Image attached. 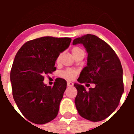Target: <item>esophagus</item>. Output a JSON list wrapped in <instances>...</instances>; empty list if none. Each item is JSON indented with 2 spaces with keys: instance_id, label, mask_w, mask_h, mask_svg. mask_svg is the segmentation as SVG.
Returning <instances> with one entry per match:
<instances>
[{
  "instance_id": "1",
  "label": "esophagus",
  "mask_w": 134,
  "mask_h": 134,
  "mask_svg": "<svg viewBox=\"0 0 134 134\" xmlns=\"http://www.w3.org/2000/svg\"><path fill=\"white\" fill-rule=\"evenodd\" d=\"M73 86V83L71 82H67V86L69 87H71V86Z\"/></svg>"
}]
</instances>
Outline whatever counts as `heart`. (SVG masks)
<instances>
[{
	"label": "heart",
	"mask_w": 134,
	"mask_h": 134,
	"mask_svg": "<svg viewBox=\"0 0 134 134\" xmlns=\"http://www.w3.org/2000/svg\"><path fill=\"white\" fill-rule=\"evenodd\" d=\"M80 48H78V47H75L72 49V52H75L76 51H78V50H80ZM59 59H60V56H58V58H57V60L56 62H59ZM62 76L65 78H67L68 80H72L75 78V76H76V71H74V70L72 69H67L66 71H63V72L61 73Z\"/></svg>",
	"instance_id": "1"
}]
</instances>
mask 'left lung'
Masks as SVG:
<instances>
[{"label": "left lung", "mask_w": 134, "mask_h": 134, "mask_svg": "<svg viewBox=\"0 0 134 134\" xmlns=\"http://www.w3.org/2000/svg\"><path fill=\"white\" fill-rule=\"evenodd\" d=\"M83 44L87 53V66L75 83L78 93L75 102L81 117L97 122L109 117L118 106L124 92L121 62L111 47L97 36L87 34L74 40L72 44ZM93 83L86 90L81 84Z\"/></svg>", "instance_id": "8db88e82"}]
</instances>
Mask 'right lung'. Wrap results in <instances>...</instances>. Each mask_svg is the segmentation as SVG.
Returning <instances> with one entry per match:
<instances>
[{"instance_id":"1","label":"right lung","mask_w":134,"mask_h":134,"mask_svg":"<svg viewBox=\"0 0 134 134\" xmlns=\"http://www.w3.org/2000/svg\"><path fill=\"white\" fill-rule=\"evenodd\" d=\"M71 41L69 37H40L25 43L15 57L10 72L13 99L33 123H47L57 116L67 82L58 78L52 87L48 86L44 76L56 71V59Z\"/></svg>"}]
</instances>
